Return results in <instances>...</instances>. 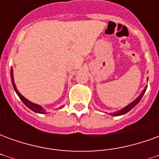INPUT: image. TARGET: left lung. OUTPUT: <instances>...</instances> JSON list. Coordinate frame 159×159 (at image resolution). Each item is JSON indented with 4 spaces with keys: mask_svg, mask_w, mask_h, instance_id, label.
I'll return each mask as SVG.
<instances>
[{
    "mask_svg": "<svg viewBox=\"0 0 159 159\" xmlns=\"http://www.w3.org/2000/svg\"><path fill=\"white\" fill-rule=\"evenodd\" d=\"M146 90H147V88L143 90V92L140 93V95L138 98H137L136 100H134L132 103H130L129 106H127V107H125L123 109H122L121 111H117V112H114V113H111V115H112V116H120V115H123V114H125L127 113L128 111H129L132 108H134V107L136 106L137 104L140 102V100H141V98L143 97L144 93H145V92H146Z\"/></svg>",
    "mask_w": 159,
    "mask_h": 159,
    "instance_id": "left-lung-1",
    "label": "left lung"
}]
</instances>
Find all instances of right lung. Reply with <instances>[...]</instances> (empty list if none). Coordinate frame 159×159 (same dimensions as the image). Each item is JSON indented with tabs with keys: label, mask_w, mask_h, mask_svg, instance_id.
<instances>
[{
	"label": "right lung",
	"mask_w": 159,
	"mask_h": 159,
	"mask_svg": "<svg viewBox=\"0 0 159 159\" xmlns=\"http://www.w3.org/2000/svg\"><path fill=\"white\" fill-rule=\"evenodd\" d=\"M11 80H12V86H13V89L15 90V92L17 93V94L19 95V97L20 98V100H22L23 103L25 105L26 107H29L30 110L34 111L35 112H38V113H45L46 111L43 110V108L42 107H40L38 105H36V104H34L32 102H30L28 100H26L25 97L23 96L21 93H19L18 89H16L15 84H14V80H13V73H12V70H11Z\"/></svg>",
	"instance_id": "right-lung-1"
}]
</instances>
